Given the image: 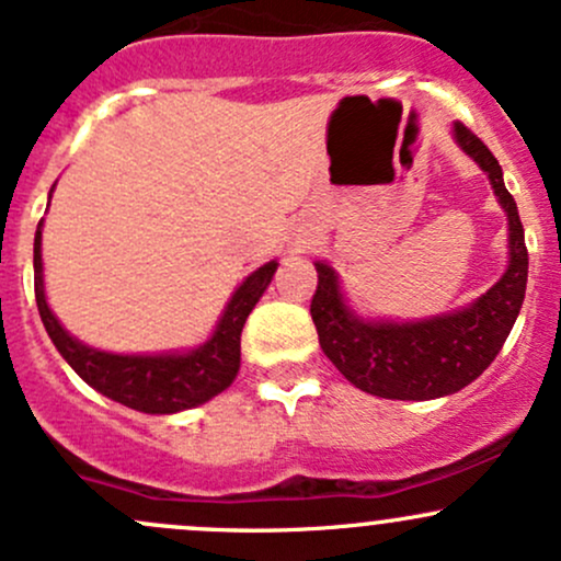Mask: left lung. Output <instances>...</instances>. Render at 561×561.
<instances>
[{"label":"left lung","mask_w":561,"mask_h":561,"mask_svg":"<svg viewBox=\"0 0 561 561\" xmlns=\"http://www.w3.org/2000/svg\"><path fill=\"white\" fill-rule=\"evenodd\" d=\"M455 144L490 178V186L508 218L506 274L466 309L417 322H373L356 317L343 300L337 274L317 261L319 285L311 298V319L319 346L356 389L383 399L450 397L477 380L506 343L527 290V248L519 210L503 183L497 159L469 127L455 122Z\"/></svg>","instance_id":"left-lung-1"}]
</instances>
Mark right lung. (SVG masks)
Instances as JSON below:
<instances>
[{
    "mask_svg": "<svg viewBox=\"0 0 561 561\" xmlns=\"http://www.w3.org/2000/svg\"><path fill=\"white\" fill-rule=\"evenodd\" d=\"M276 266L279 263L268 261L266 266L252 271L231 295L210 341L202 343L199 348L170 351V354H111V351L84 346L64 330V324L50 311L45 279H42V224L36 226L34 237V295L42 324L55 348L92 389L125 408L149 412V415H170V412L199 408L229 389L239 373L242 328L271 285Z\"/></svg>",
    "mask_w": 561,
    "mask_h": 561,
    "instance_id": "obj_1",
    "label": "right lung"
}]
</instances>
